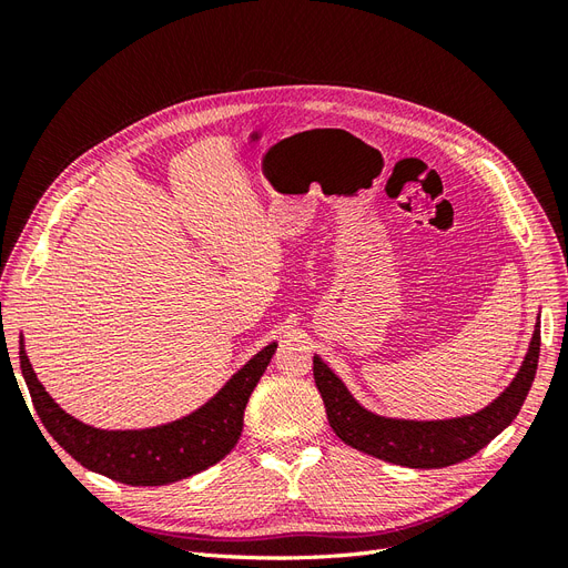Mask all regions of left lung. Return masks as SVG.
I'll list each match as a JSON object with an SVG mask.
<instances>
[{
  "instance_id": "obj_1",
  "label": "left lung",
  "mask_w": 568,
  "mask_h": 568,
  "mask_svg": "<svg viewBox=\"0 0 568 568\" xmlns=\"http://www.w3.org/2000/svg\"><path fill=\"white\" fill-rule=\"evenodd\" d=\"M540 355V324L532 332L524 365L505 393L471 417L443 422L386 419L359 405L338 376L313 357L315 384L326 407V419L334 434L351 448L409 469H440L469 459L500 434L519 415L526 395L536 379Z\"/></svg>"
}]
</instances>
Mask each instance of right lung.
Returning a JSON list of instances; mask_svg holds the SVG:
<instances>
[{
  "mask_svg": "<svg viewBox=\"0 0 568 568\" xmlns=\"http://www.w3.org/2000/svg\"><path fill=\"white\" fill-rule=\"evenodd\" d=\"M274 351L277 343L265 346L189 417L142 432H101L65 415L38 382L23 346L21 372L44 428L82 467L125 486H165L209 469L232 453L242 436L246 403Z\"/></svg>",
  "mask_w": 568,
  "mask_h": 568,
  "instance_id": "add662e5",
  "label": "right lung"
}]
</instances>
